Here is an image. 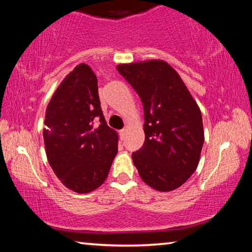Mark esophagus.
Segmentation results:
<instances>
[{
  "label": "esophagus",
  "instance_id": "obj_1",
  "mask_svg": "<svg viewBox=\"0 0 252 252\" xmlns=\"http://www.w3.org/2000/svg\"><path fill=\"white\" fill-rule=\"evenodd\" d=\"M120 138H121V140H125L126 138V129H122L120 131Z\"/></svg>",
  "mask_w": 252,
  "mask_h": 252
}]
</instances>
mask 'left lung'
Instances as JSON below:
<instances>
[{
    "mask_svg": "<svg viewBox=\"0 0 252 252\" xmlns=\"http://www.w3.org/2000/svg\"><path fill=\"white\" fill-rule=\"evenodd\" d=\"M116 69L144 106L145 142L132 153L139 175L163 192L181 187L196 171L204 145L200 108L166 62L152 60Z\"/></svg>",
    "mask_w": 252,
    "mask_h": 252,
    "instance_id": "left-lung-1",
    "label": "left lung"
}]
</instances>
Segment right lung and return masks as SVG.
Listing matches in <instances>:
<instances>
[{
	"label": "right lung",
	"mask_w": 252,
	"mask_h": 252,
	"mask_svg": "<svg viewBox=\"0 0 252 252\" xmlns=\"http://www.w3.org/2000/svg\"><path fill=\"white\" fill-rule=\"evenodd\" d=\"M44 142L48 163L70 190L102 186L118 154V133L107 126L90 66L79 64L56 89L46 108Z\"/></svg>",
	"instance_id": "add662e5"
}]
</instances>
